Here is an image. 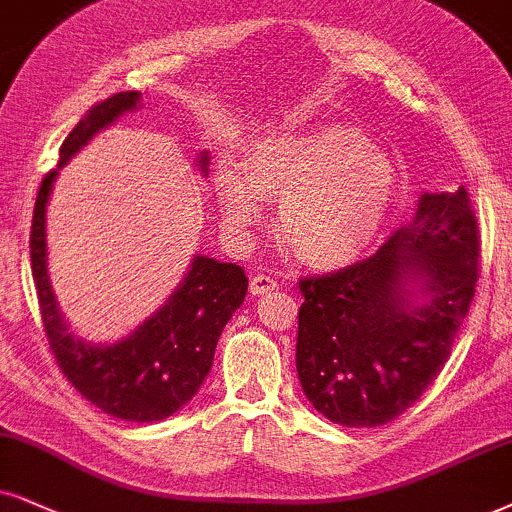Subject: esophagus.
<instances>
[{
    "label": "esophagus",
    "instance_id": "obj_1",
    "mask_svg": "<svg viewBox=\"0 0 512 512\" xmlns=\"http://www.w3.org/2000/svg\"><path fill=\"white\" fill-rule=\"evenodd\" d=\"M276 288H278L276 278H271V276L257 274V276L250 278V293L255 295V297L267 295V293H271V290H276Z\"/></svg>",
    "mask_w": 512,
    "mask_h": 512
}]
</instances>
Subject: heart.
Returning <instances> with one entry per match:
<instances>
[{"label": "heart", "instance_id": "1", "mask_svg": "<svg viewBox=\"0 0 512 512\" xmlns=\"http://www.w3.org/2000/svg\"><path fill=\"white\" fill-rule=\"evenodd\" d=\"M224 224L257 226L267 200H281V231L302 262L345 269L373 248L399 196L397 165L345 122L269 134L250 148L248 170L224 160L215 174Z\"/></svg>", "mask_w": 512, "mask_h": 512}]
</instances>
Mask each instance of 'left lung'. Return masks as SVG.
Wrapping results in <instances>:
<instances>
[{
	"mask_svg": "<svg viewBox=\"0 0 512 512\" xmlns=\"http://www.w3.org/2000/svg\"><path fill=\"white\" fill-rule=\"evenodd\" d=\"M480 236L468 191L423 193L364 262L302 278L295 366L307 399L345 428L390 423L442 371L475 297Z\"/></svg>",
	"mask_w": 512,
	"mask_h": 512,
	"instance_id": "1",
	"label": "left lung"
}]
</instances>
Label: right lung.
Segmentation results:
<instances>
[{
	"label": "right lung",
	"instance_id": "right-lung-1",
	"mask_svg": "<svg viewBox=\"0 0 512 512\" xmlns=\"http://www.w3.org/2000/svg\"><path fill=\"white\" fill-rule=\"evenodd\" d=\"M141 106L139 92H120L96 103L61 146V160L37 193L30 231V260L40 297L44 331L56 364L84 399L129 423L170 418L189 404L210 373L224 326L245 300L248 276L238 264L193 255L174 293L125 338L96 345L70 331L49 278L47 205L61 167L96 134ZM198 170L208 177L210 153L200 151Z\"/></svg>",
	"mask_w": 512,
	"mask_h": 512
}]
</instances>
